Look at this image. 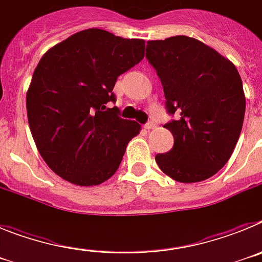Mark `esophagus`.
Segmentation results:
<instances>
[{
  "label": "esophagus",
  "mask_w": 262,
  "mask_h": 262,
  "mask_svg": "<svg viewBox=\"0 0 262 262\" xmlns=\"http://www.w3.org/2000/svg\"><path fill=\"white\" fill-rule=\"evenodd\" d=\"M145 129H152V128H155V127H156V123H155L154 120H151V122H148L147 124H145Z\"/></svg>",
  "instance_id": "esophagus-1"
}]
</instances>
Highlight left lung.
I'll list each match as a JSON object with an SVG mask.
<instances>
[{"label":"left lung","instance_id":"obj_1","mask_svg":"<svg viewBox=\"0 0 262 262\" xmlns=\"http://www.w3.org/2000/svg\"><path fill=\"white\" fill-rule=\"evenodd\" d=\"M145 57L161 81L166 110L176 115L164 126L174 144L156 155L157 165L185 184L212 177L242 133L245 96L239 72L221 53L185 35L147 41Z\"/></svg>","mask_w":262,"mask_h":262}]
</instances>
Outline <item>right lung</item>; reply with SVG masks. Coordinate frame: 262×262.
I'll return each instance as SVG.
<instances>
[{
  "label": "right lung",
  "instance_id": "1",
  "mask_svg": "<svg viewBox=\"0 0 262 262\" xmlns=\"http://www.w3.org/2000/svg\"><path fill=\"white\" fill-rule=\"evenodd\" d=\"M144 47L143 39L88 29L50 48L36 66L26 96L30 129L47 165L71 184L108 180L140 133L107 103L115 102L118 76L142 61Z\"/></svg>",
  "mask_w": 262,
  "mask_h": 262
}]
</instances>
